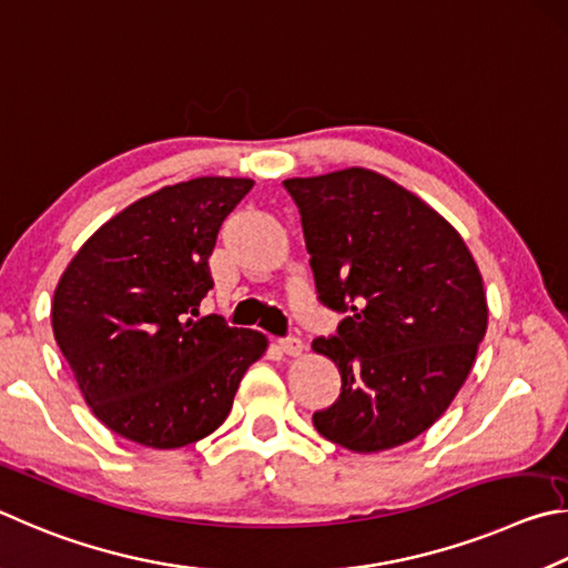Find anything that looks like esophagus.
Returning <instances> with one entry per match:
<instances>
[{
  "label": "esophagus",
  "instance_id": "34e87169",
  "mask_svg": "<svg viewBox=\"0 0 568 568\" xmlns=\"http://www.w3.org/2000/svg\"><path fill=\"white\" fill-rule=\"evenodd\" d=\"M278 349H282L284 354H290V356H302L304 342L296 339V336H286V339L278 342Z\"/></svg>",
  "mask_w": 568,
  "mask_h": 568
}]
</instances>
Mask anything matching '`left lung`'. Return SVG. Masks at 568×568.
Segmentation results:
<instances>
[{
	"instance_id": "8db88e82",
	"label": "left lung",
	"mask_w": 568,
	"mask_h": 568,
	"mask_svg": "<svg viewBox=\"0 0 568 568\" xmlns=\"http://www.w3.org/2000/svg\"><path fill=\"white\" fill-rule=\"evenodd\" d=\"M300 206L320 300L349 312L312 349L342 394L316 432L356 454L416 439L449 409L489 324L462 234L409 189L364 166L284 182Z\"/></svg>"
}]
</instances>
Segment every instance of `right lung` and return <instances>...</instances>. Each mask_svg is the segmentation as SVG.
<instances>
[{"instance_id":"obj_1","label":"right lung","mask_w":568,"mask_h":568,"mask_svg":"<svg viewBox=\"0 0 568 568\" xmlns=\"http://www.w3.org/2000/svg\"><path fill=\"white\" fill-rule=\"evenodd\" d=\"M254 186L196 176L136 199L87 239L59 276L52 329L106 429L179 449L224 424L262 332L199 316L219 226Z\"/></svg>"}]
</instances>
